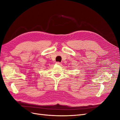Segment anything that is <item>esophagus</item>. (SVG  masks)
<instances>
[{
    "label": "esophagus",
    "instance_id": "1",
    "mask_svg": "<svg viewBox=\"0 0 120 120\" xmlns=\"http://www.w3.org/2000/svg\"><path fill=\"white\" fill-rule=\"evenodd\" d=\"M56 64H58V65H61V64L60 63V62H56Z\"/></svg>",
    "mask_w": 120,
    "mask_h": 120
}]
</instances>
